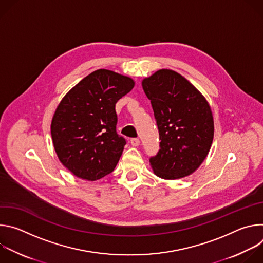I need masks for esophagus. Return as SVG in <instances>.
Wrapping results in <instances>:
<instances>
[{
  "label": "esophagus",
  "mask_w": 263,
  "mask_h": 263,
  "mask_svg": "<svg viewBox=\"0 0 263 263\" xmlns=\"http://www.w3.org/2000/svg\"><path fill=\"white\" fill-rule=\"evenodd\" d=\"M130 142H131V145H132V146H138L139 143H140V141H139L138 138H132V139L130 140Z\"/></svg>",
  "instance_id": "obj_1"
}]
</instances>
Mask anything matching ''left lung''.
<instances>
[{"mask_svg": "<svg viewBox=\"0 0 263 263\" xmlns=\"http://www.w3.org/2000/svg\"><path fill=\"white\" fill-rule=\"evenodd\" d=\"M157 122L160 149L149 159L153 173L165 180L194 174L213 141L214 122L206 98L173 69H158L142 79Z\"/></svg>", "mask_w": 263, "mask_h": 263, "instance_id": "obj_1", "label": "left lung"}]
</instances>
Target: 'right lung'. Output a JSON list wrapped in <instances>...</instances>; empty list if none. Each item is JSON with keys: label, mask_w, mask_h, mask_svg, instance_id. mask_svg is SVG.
<instances>
[{"label": "right lung", "mask_w": 263, "mask_h": 263, "mask_svg": "<svg viewBox=\"0 0 263 263\" xmlns=\"http://www.w3.org/2000/svg\"><path fill=\"white\" fill-rule=\"evenodd\" d=\"M135 82L114 70L97 69L58 104L51 135L59 161L82 180L97 181L117 166L125 139L116 131V104Z\"/></svg>", "instance_id": "right-lung-1"}]
</instances>
